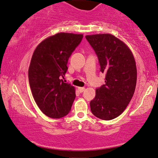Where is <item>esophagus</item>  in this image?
I'll list each match as a JSON object with an SVG mask.
<instances>
[{
	"mask_svg": "<svg viewBox=\"0 0 158 158\" xmlns=\"http://www.w3.org/2000/svg\"><path fill=\"white\" fill-rule=\"evenodd\" d=\"M84 89H85V88H84V87H78V90H79V92L80 93L83 92L84 91Z\"/></svg>",
	"mask_w": 158,
	"mask_h": 158,
	"instance_id": "obj_1",
	"label": "esophagus"
}]
</instances>
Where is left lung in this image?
I'll return each instance as SVG.
<instances>
[{"label":"left lung","mask_w":158,"mask_h":158,"mask_svg":"<svg viewBox=\"0 0 158 158\" xmlns=\"http://www.w3.org/2000/svg\"><path fill=\"white\" fill-rule=\"evenodd\" d=\"M99 59L105 84L96 89L90 102L95 117L111 120L123 113L132 99L137 84V67L130 48L110 34L86 35Z\"/></svg>","instance_id":"8db88e82"}]
</instances>
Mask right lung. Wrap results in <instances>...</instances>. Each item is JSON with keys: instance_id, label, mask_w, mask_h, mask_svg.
Listing matches in <instances>:
<instances>
[{"instance_id": "add662e5", "label": "right lung", "mask_w": 158, "mask_h": 158, "mask_svg": "<svg viewBox=\"0 0 158 158\" xmlns=\"http://www.w3.org/2000/svg\"><path fill=\"white\" fill-rule=\"evenodd\" d=\"M83 34L58 33L42 41L34 50L28 69L32 95L42 112L51 118L68 114L76 97L75 87L64 83L69 58Z\"/></svg>"}]
</instances>
